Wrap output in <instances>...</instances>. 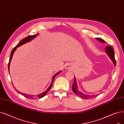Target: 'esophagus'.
Masks as SVG:
<instances>
[{
  "mask_svg": "<svg viewBox=\"0 0 124 124\" xmlns=\"http://www.w3.org/2000/svg\"><path fill=\"white\" fill-rule=\"evenodd\" d=\"M65 67L66 69H70V65H67Z\"/></svg>",
  "mask_w": 124,
  "mask_h": 124,
  "instance_id": "1",
  "label": "esophagus"
}]
</instances>
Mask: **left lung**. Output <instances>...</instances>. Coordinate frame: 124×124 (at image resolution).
<instances>
[{"mask_svg": "<svg viewBox=\"0 0 124 124\" xmlns=\"http://www.w3.org/2000/svg\"><path fill=\"white\" fill-rule=\"evenodd\" d=\"M96 39L102 42H105L104 40L100 38H96ZM105 51H106V53L107 54V55L109 56L110 59L112 60L113 63H114L115 66L116 67V61L115 57L114 50V49H113V48L111 46H106V48H105ZM72 90H73V92L74 94H77L78 96L80 97V98H82L84 99H89L90 98H93L96 96V95H86V94H83L81 92H80V91H78L77 84V82H76V79H75V77L74 78V83H73V84L72 85Z\"/></svg>", "mask_w": 124, "mask_h": 124, "instance_id": "1", "label": "left lung"}]
</instances>
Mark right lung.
Here are the masks:
<instances>
[{"instance_id": "add662e5", "label": "right lung", "mask_w": 124, "mask_h": 124, "mask_svg": "<svg viewBox=\"0 0 124 124\" xmlns=\"http://www.w3.org/2000/svg\"><path fill=\"white\" fill-rule=\"evenodd\" d=\"M37 34H36L33 35H29V36H28L27 37H25V38L24 39H23V40H21V41L19 43V44L14 48V49L12 51L11 54H10V58H9V62H8V71H9V69L10 63V61H11L12 58L13 56V54H14V52L16 51V49H17V48L18 47L20 46H21V45H22L25 44V43H26V42L30 41L31 40H32V39H34V37H35L37 36ZM60 72H61V71L58 72V73H57L56 74H55L54 75V76L53 78L52 83H51L50 85L49 86V87L47 89V90H46V91H45L44 92H43L42 93L40 94H39V95H30L26 94H24V93H21V92H19V91H18V90H16V88H15V89H16V91H17V92H18L19 93L21 94V95H22L23 96H24V97H25L27 98L32 99H36V98H41L43 97H44V96L47 94V93L48 92H49V91L51 90V88H52V85H53V82H54V78H55V77L56 76V75H57L59 73H60ZM14 88H15V87H14Z\"/></svg>"}]
</instances>
